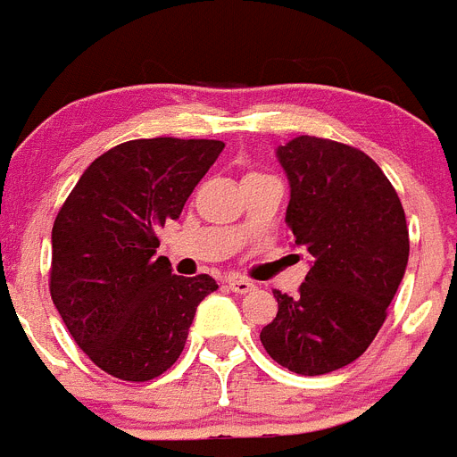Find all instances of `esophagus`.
Here are the masks:
<instances>
[{"label":"esophagus","mask_w":457,"mask_h":457,"mask_svg":"<svg viewBox=\"0 0 457 457\" xmlns=\"http://www.w3.org/2000/svg\"><path fill=\"white\" fill-rule=\"evenodd\" d=\"M228 287L234 291V294H248V291L254 289V282L245 278H229Z\"/></svg>","instance_id":"obj_1"}]
</instances>
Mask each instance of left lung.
<instances>
[{
	"mask_svg": "<svg viewBox=\"0 0 457 457\" xmlns=\"http://www.w3.org/2000/svg\"><path fill=\"white\" fill-rule=\"evenodd\" d=\"M291 184L287 228L314 257L298 295L273 291L278 314L259 339L300 376L346 367L387 319L410 254L405 212L369 154L330 138L278 147Z\"/></svg>",
	"mask_w": 457,
	"mask_h": 457,
	"instance_id": "obj_1",
	"label": "left lung"
}]
</instances>
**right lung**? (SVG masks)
Segmentation results:
<instances>
[{"instance_id":"1","label":"right lung","mask_w":457,"mask_h":457,"mask_svg":"<svg viewBox=\"0 0 457 457\" xmlns=\"http://www.w3.org/2000/svg\"><path fill=\"white\" fill-rule=\"evenodd\" d=\"M209 138H137L84 170L52 228L49 294L77 346L109 376L145 382L178 361L195 310L219 289L157 257L159 229L179 219L223 152Z\"/></svg>"}]
</instances>
